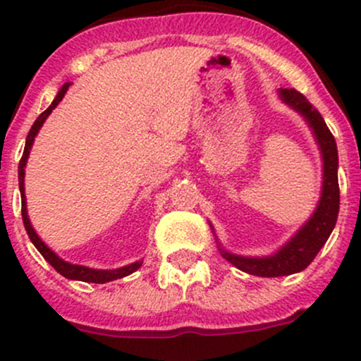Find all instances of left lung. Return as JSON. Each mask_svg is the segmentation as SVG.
Returning <instances> with one entry per match:
<instances>
[{"label":"left lung","mask_w":361,"mask_h":361,"mask_svg":"<svg viewBox=\"0 0 361 361\" xmlns=\"http://www.w3.org/2000/svg\"><path fill=\"white\" fill-rule=\"evenodd\" d=\"M279 97L283 99V103H286L295 111L300 113L312 129V134H314L316 143H318L323 157V187L322 197H319L318 207L312 213V216L274 255L255 258L241 257V255H234L221 250L225 260L235 265L239 271L260 276V278H278V276H288L304 271L314 260V257L323 248L326 239L330 238L334 227H336L338 214V157L337 145L332 133L326 127L319 111L309 103L304 94L295 89H279Z\"/></svg>","instance_id":"1"}]
</instances>
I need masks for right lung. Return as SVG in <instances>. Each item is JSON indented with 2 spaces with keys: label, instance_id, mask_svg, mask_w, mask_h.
I'll list each match as a JSON object with an SVG mask.
<instances>
[{
  "label": "right lung",
  "instance_id": "right-lung-1",
  "mask_svg": "<svg viewBox=\"0 0 361 361\" xmlns=\"http://www.w3.org/2000/svg\"><path fill=\"white\" fill-rule=\"evenodd\" d=\"M71 85V83H64L63 87H61V90L57 92L56 99L52 101V104H50L49 108H47L45 111L42 113V115L38 116V118L35 120V123H32L31 130H29L27 137H25V147H24V154H23V159H20L19 162V188H20V197H23V221H24V227H25V232H27L29 239H31L32 245L36 246V250L39 251V253L43 255V258H45L47 262H49L50 265H52L54 269H56L59 274H63L64 278L68 279H76V281H85V283H108V281H115V279H120L123 278V276H129L133 274L134 271H137V269L141 267V264L143 262L137 260L134 262V264L130 265H126V267H120V269H113V271H101V269H89V267H83V265H75V264H69V262H64L63 258L57 257L56 253H54L52 250L49 248V246L45 245V243L42 241V239L38 238V234L35 232V228H32L31 221H29V216H27V207H25V194H24V167H25V162H27V157H29V150H31L32 147V141H35L36 134H38V130L42 129L43 122L47 120V116L52 113L54 108L57 106V104L63 101L64 94H66L68 87Z\"/></svg>",
  "mask_w": 361,
  "mask_h": 361
}]
</instances>
